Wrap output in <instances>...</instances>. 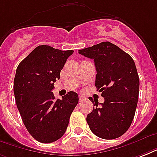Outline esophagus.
I'll return each mask as SVG.
<instances>
[{
  "instance_id": "1",
  "label": "esophagus",
  "mask_w": 157,
  "mask_h": 157,
  "mask_svg": "<svg viewBox=\"0 0 157 157\" xmlns=\"http://www.w3.org/2000/svg\"><path fill=\"white\" fill-rule=\"evenodd\" d=\"M85 97H84L83 95H79V99H80V100H84V99H85Z\"/></svg>"
}]
</instances>
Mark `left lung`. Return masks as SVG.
<instances>
[{
    "mask_svg": "<svg viewBox=\"0 0 157 157\" xmlns=\"http://www.w3.org/2000/svg\"><path fill=\"white\" fill-rule=\"evenodd\" d=\"M78 53L94 59L97 71L95 86L104 98L99 107L98 100L89 98L96 106L86 117L90 129L101 139L119 138L130 126L138 103L139 78L134 59L109 41Z\"/></svg>",
    "mask_w": 157,
    "mask_h": 157,
    "instance_id": "8db88e82",
    "label": "left lung"
}]
</instances>
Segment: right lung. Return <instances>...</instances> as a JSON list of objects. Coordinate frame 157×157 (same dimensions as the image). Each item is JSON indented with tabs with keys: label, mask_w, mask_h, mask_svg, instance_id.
<instances>
[{
	"label": "right lung",
	"mask_w": 157,
	"mask_h": 157,
	"mask_svg": "<svg viewBox=\"0 0 157 157\" xmlns=\"http://www.w3.org/2000/svg\"><path fill=\"white\" fill-rule=\"evenodd\" d=\"M73 50H60L39 45L16 70L13 94L24 125L32 136L42 144L59 139L68 125L78 94L70 91L55 99L52 90L60 71Z\"/></svg>",
	"instance_id": "1"
}]
</instances>
